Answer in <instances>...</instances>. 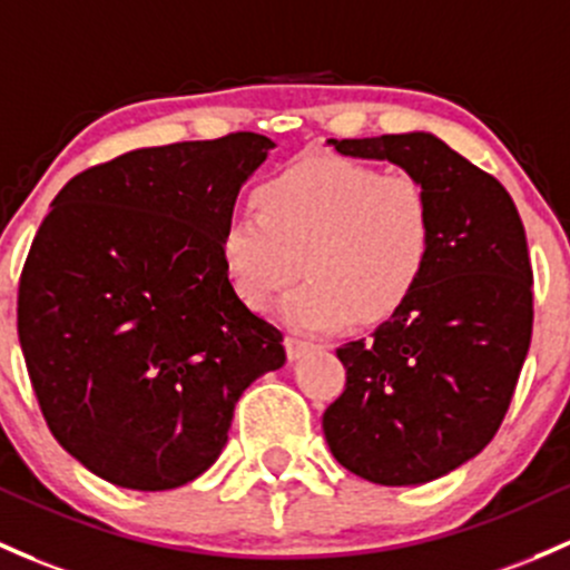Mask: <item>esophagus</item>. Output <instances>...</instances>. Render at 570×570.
Returning <instances> with one entry per match:
<instances>
[{"label": "esophagus", "instance_id": "esophagus-1", "mask_svg": "<svg viewBox=\"0 0 570 570\" xmlns=\"http://www.w3.org/2000/svg\"><path fill=\"white\" fill-rule=\"evenodd\" d=\"M286 355H289V361H301L303 355H308L311 350H314V344L305 338H297V335H286Z\"/></svg>", "mask_w": 570, "mask_h": 570}]
</instances>
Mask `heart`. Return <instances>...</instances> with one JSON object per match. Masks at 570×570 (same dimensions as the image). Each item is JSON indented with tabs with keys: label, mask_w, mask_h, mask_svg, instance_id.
Listing matches in <instances>:
<instances>
[{
	"label": "heart",
	"mask_w": 570,
	"mask_h": 570,
	"mask_svg": "<svg viewBox=\"0 0 570 570\" xmlns=\"http://www.w3.org/2000/svg\"><path fill=\"white\" fill-rule=\"evenodd\" d=\"M259 213H237L220 232L235 295L265 311L295 278L281 320L297 331L333 333L380 325L399 314L426 275L434 250V209L410 175L338 155H308L254 190Z\"/></svg>",
	"instance_id": "b5f03b06"
}]
</instances>
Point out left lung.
Segmentation results:
<instances>
[{
	"instance_id": "8db88e82",
	"label": "left lung",
	"mask_w": 570,
	"mask_h": 570,
	"mask_svg": "<svg viewBox=\"0 0 570 570\" xmlns=\"http://www.w3.org/2000/svg\"><path fill=\"white\" fill-rule=\"evenodd\" d=\"M327 144L391 160L434 209L423 284L368 341L335 350L346 387L322 415L341 466L380 487H417L478 456L511 404L532 333L524 226L494 177L426 130Z\"/></svg>"
}]
</instances>
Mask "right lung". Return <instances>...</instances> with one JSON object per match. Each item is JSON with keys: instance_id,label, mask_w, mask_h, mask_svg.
<instances>
[{"instance_id": "1", "label": "right lung", "mask_w": 570, "mask_h": 570, "mask_svg": "<svg viewBox=\"0 0 570 570\" xmlns=\"http://www.w3.org/2000/svg\"><path fill=\"white\" fill-rule=\"evenodd\" d=\"M275 144L139 147L70 179L29 248L18 341L53 440L92 475L166 491L215 464L284 335L235 295L220 232Z\"/></svg>"}]
</instances>
